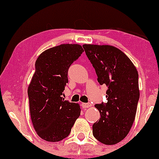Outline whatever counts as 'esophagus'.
Instances as JSON below:
<instances>
[{
	"label": "esophagus",
	"mask_w": 159,
	"mask_h": 159,
	"mask_svg": "<svg viewBox=\"0 0 159 159\" xmlns=\"http://www.w3.org/2000/svg\"><path fill=\"white\" fill-rule=\"evenodd\" d=\"M82 106L83 108H88L90 107L91 104L90 103H82Z\"/></svg>",
	"instance_id": "1"
}]
</instances>
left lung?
I'll list each match as a JSON object with an SVG mask.
<instances>
[{"mask_svg": "<svg viewBox=\"0 0 159 159\" xmlns=\"http://www.w3.org/2000/svg\"><path fill=\"white\" fill-rule=\"evenodd\" d=\"M82 47L100 84L108 87L107 103L95 106L101 118L93 124V136L103 144L115 145L127 135L135 118L140 98L138 72L131 60L116 47L93 44Z\"/></svg>", "mask_w": 159, "mask_h": 159, "instance_id": "8db88e82", "label": "left lung"}]
</instances>
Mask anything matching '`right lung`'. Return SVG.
I'll use <instances>...</instances> for the list:
<instances>
[{
	"instance_id": "1",
	"label": "right lung",
	"mask_w": 159,
	"mask_h": 159,
	"mask_svg": "<svg viewBox=\"0 0 159 159\" xmlns=\"http://www.w3.org/2000/svg\"><path fill=\"white\" fill-rule=\"evenodd\" d=\"M84 51L78 44H61L43 51L28 87L30 116L38 136L58 142L69 136L81 109L62 97L68 69Z\"/></svg>"
}]
</instances>
